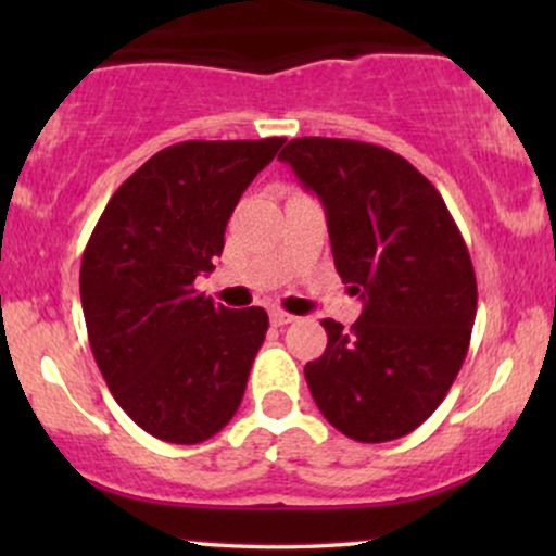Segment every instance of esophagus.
Segmentation results:
<instances>
[{"label": "esophagus", "mask_w": 556, "mask_h": 556, "mask_svg": "<svg viewBox=\"0 0 556 556\" xmlns=\"http://www.w3.org/2000/svg\"><path fill=\"white\" fill-rule=\"evenodd\" d=\"M290 321H295V316L292 314H285V311H271V324L274 327H285V324H290Z\"/></svg>", "instance_id": "obj_1"}]
</instances>
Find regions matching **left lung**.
Returning a JSON list of instances; mask_svg holds the SVG:
<instances>
[{
    "label": "left lung",
    "mask_w": 556,
    "mask_h": 556,
    "mask_svg": "<svg viewBox=\"0 0 556 556\" xmlns=\"http://www.w3.org/2000/svg\"><path fill=\"white\" fill-rule=\"evenodd\" d=\"M279 162L327 214L342 282L363 300L350 329L324 318L327 350L305 363L324 418L355 442L416 431L468 355L476 271L439 190L407 159L344 138H295Z\"/></svg>",
    "instance_id": "left-lung-1"
}]
</instances>
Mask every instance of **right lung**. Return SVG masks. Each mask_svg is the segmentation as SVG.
I'll list each match as a JSON object with an SVG mask.
<instances>
[{
    "label": "right lung",
    "mask_w": 556,
    "mask_h": 556,
    "mask_svg": "<svg viewBox=\"0 0 556 556\" xmlns=\"http://www.w3.org/2000/svg\"><path fill=\"white\" fill-rule=\"evenodd\" d=\"M285 138L185 140L110 198L80 261L88 342L117 405L169 444H201L238 413L269 316L214 305V269L240 195Z\"/></svg>",
    "instance_id": "1"
}]
</instances>
